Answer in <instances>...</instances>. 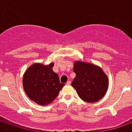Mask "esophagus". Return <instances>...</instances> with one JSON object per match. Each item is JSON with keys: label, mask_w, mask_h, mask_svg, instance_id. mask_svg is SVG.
Returning a JSON list of instances; mask_svg holds the SVG:
<instances>
[{"label": "esophagus", "mask_w": 132, "mask_h": 132, "mask_svg": "<svg viewBox=\"0 0 132 132\" xmlns=\"http://www.w3.org/2000/svg\"><path fill=\"white\" fill-rule=\"evenodd\" d=\"M66 85H71V81H70V80H68V81L66 82Z\"/></svg>", "instance_id": "1"}]
</instances>
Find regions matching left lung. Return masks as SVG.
I'll return each instance as SVG.
<instances>
[{
  "mask_svg": "<svg viewBox=\"0 0 132 132\" xmlns=\"http://www.w3.org/2000/svg\"><path fill=\"white\" fill-rule=\"evenodd\" d=\"M73 72L76 78L71 86L80 99L87 102H95L104 97L109 80L101 68L90 63L76 61Z\"/></svg>",
  "mask_w": 132,
  "mask_h": 132,
  "instance_id": "obj_1",
  "label": "left lung"
}]
</instances>
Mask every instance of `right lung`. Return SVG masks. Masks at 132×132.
I'll use <instances>...</instances> for the list:
<instances>
[{
	"instance_id": "right-lung-1",
	"label": "right lung",
	"mask_w": 132,
	"mask_h": 132,
	"mask_svg": "<svg viewBox=\"0 0 132 132\" xmlns=\"http://www.w3.org/2000/svg\"><path fill=\"white\" fill-rule=\"evenodd\" d=\"M54 65V63L49 65L34 63L24 73L22 79L24 92L38 105L50 104L65 86L60 83L57 73L53 71Z\"/></svg>"
}]
</instances>
